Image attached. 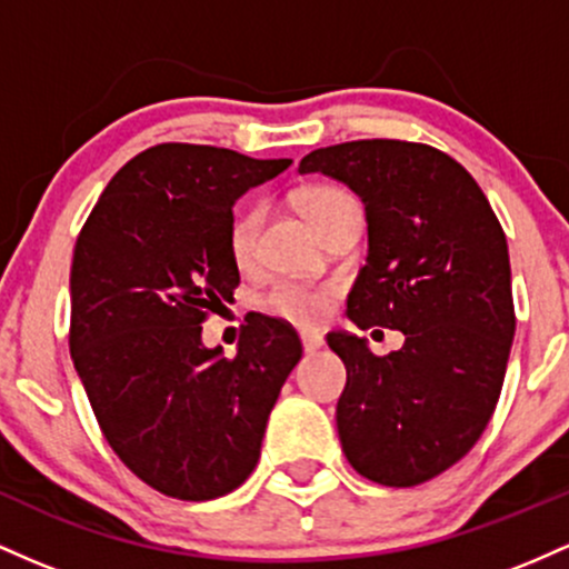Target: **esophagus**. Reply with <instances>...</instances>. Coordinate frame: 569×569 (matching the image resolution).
<instances>
[{
	"instance_id": "1",
	"label": "esophagus",
	"mask_w": 569,
	"mask_h": 569,
	"mask_svg": "<svg viewBox=\"0 0 569 569\" xmlns=\"http://www.w3.org/2000/svg\"><path fill=\"white\" fill-rule=\"evenodd\" d=\"M301 341H303V352H309V355H315L317 349L325 347V338L319 333H303Z\"/></svg>"
}]
</instances>
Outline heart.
Returning a JSON list of instances; mask_svg holds the SVG:
<instances>
[{
	"instance_id": "b5f03b06",
	"label": "heart",
	"mask_w": 569,
	"mask_h": 569,
	"mask_svg": "<svg viewBox=\"0 0 569 569\" xmlns=\"http://www.w3.org/2000/svg\"><path fill=\"white\" fill-rule=\"evenodd\" d=\"M343 190L336 188H311L301 196V207L306 217L311 220V226L319 228V222L325 220L333 209L349 203ZM263 212L260 207H247L241 212H236L231 231H228V247L236 263H250L254 247H258V231ZM330 306V290L325 287H311L301 282H273L268 290L260 296V309L268 317L284 319V322L298 325V328H311L319 319L325 317Z\"/></svg>"
}]
</instances>
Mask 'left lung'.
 I'll return each mask as SVG.
<instances>
[{"label":"left lung","mask_w":569,"mask_h":569,"mask_svg":"<svg viewBox=\"0 0 569 569\" xmlns=\"http://www.w3.org/2000/svg\"><path fill=\"white\" fill-rule=\"evenodd\" d=\"M347 184L366 207L368 258L347 298L360 330H400L398 352L333 330L347 366L336 408L349 465L417 487L459 462L495 413L516 333L508 241L478 182L427 144L362 139L298 166Z\"/></svg>","instance_id":"1"}]
</instances>
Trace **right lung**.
I'll return each instance as SVG.
<instances>
[{
	"instance_id": "1",
	"label": "right lung",
	"mask_w": 569,
	"mask_h": 569,
	"mask_svg": "<svg viewBox=\"0 0 569 569\" xmlns=\"http://www.w3.org/2000/svg\"><path fill=\"white\" fill-rule=\"evenodd\" d=\"M290 163L156 144L112 177L74 244V370L114 455L177 500H214L250 478L303 355L296 330L263 315L233 360L201 341L207 311L239 287L233 203Z\"/></svg>"
}]
</instances>
